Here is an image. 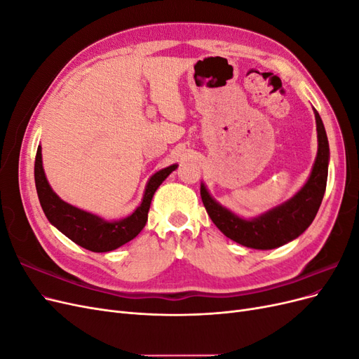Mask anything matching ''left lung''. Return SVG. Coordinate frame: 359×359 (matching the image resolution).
Instances as JSON below:
<instances>
[{"instance_id":"8db88e82","label":"left lung","mask_w":359,"mask_h":359,"mask_svg":"<svg viewBox=\"0 0 359 359\" xmlns=\"http://www.w3.org/2000/svg\"><path fill=\"white\" fill-rule=\"evenodd\" d=\"M318 127V157L309 181L295 196L277 208L253 220H244L217 203L205 186H201V198L212 223L232 241L244 247L269 250L295 240L316 217L322 203L328 180L330 145L327 132L319 114L314 111Z\"/></svg>"}]
</instances>
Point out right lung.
Returning a JSON list of instances; mask_svg holds the SVG:
<instances>
[{"instance_id": "right-lung-1", "label": "right lung", "mask_w": 359, "mask_h": 359, "mask_svg": "<svg viewBox=\"0 0 359 359\" xmlns=\"http://www.w3.org/2000/svg\"><path fill=\"white\" fill-rule=\"evenodd\" d=\"M175 169L177 165H172L154 173L147 184L142 203L137 206L132 215H128L127 219H123L119 222H104L100 217L82 211L79 208H76V206H72L61 201L57 194L53 193L45 177V170H43L41 165L40 147L37 148L36 154L34 180L39 201L43 212L48 217V220L55 226L58 231H61L67 238H70L73 243L86 250H91V252L104 253L132 241L133 238L144 229V226L148 220L151 199H153L160 184L169 177V173L172 170Z\"/></svg>"}]
</instances>
